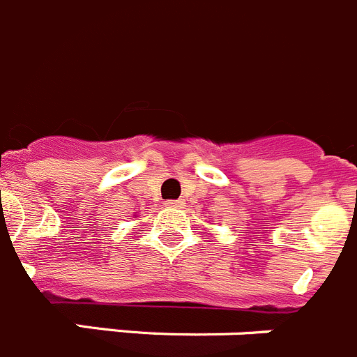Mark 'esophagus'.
Segmentation results:
<instances>
[{
    "label": "esophagus",
    "mask_w": 357,
    "mask_h": 357,
    "mask_svg": "<svg viewBox=\"0 0 357 357\" xmlns=\"http://www.w3.org/2000/svg\"><path fill=\"white\" fill-rule=\"evenodd\" d=\"M183 204H185V201H181V199H171V201H165V206L169 208H181Z\"/></svg>",
    "instance_id": "1"
}]
</instances>
